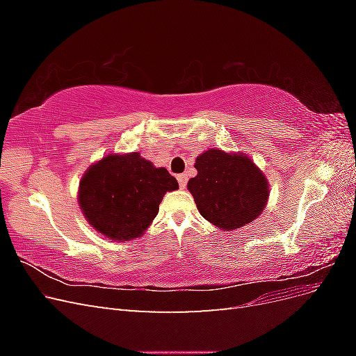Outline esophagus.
I'll list each match as a JSON object with an SVG mask.
<instances>
[{
  "label": "esophagus",
  "mask_w": 356,
  "mask_h": 356,
  "mask_svg": "<svg viewBox=\"0 0 356 356\" xmlns=\"http://www.w3.org/2000/svg\"><path fill=\"white\" fill-rule=\"evenodd\" d=\"M177 179L179 182V187L181 188H186V186H187V175L186 174H179V175H177Z\"/></svg>",
  "instance_id": "1"
}]
</instances>
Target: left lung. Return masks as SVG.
<instances>
[{
  "label": "left lung",
  "mask_w": 356,
  "mask_h": 356,
  "mask_svg": "<svg viewBox=\"0 0 356 356\" xmlns=\"http://www.w3.org/2000/svg\"><path fill=\"white\" fill-rule=\"evenodd\" d=\"M197 175L187 184L204 220L221 230H236L252 222L268 199L263 172L243 153L209 148L197 159Z\"/></svg>",
  "instance_id": "obj_1"
}]
</instances>
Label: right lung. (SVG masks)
Instances as JSON below:
<instances>
[{
  "label": "right lung",
  "instance_id": "add662e5",
  "mask_svg": "<svg viewBox=\"0 0 356 356\" xmlns=\"http://www.w3.org/2000/svg\"><path fill=\"white\" fill-rule=\"evenodd\" d=\"M177 188L166 168H156L139 153L108 154L86 170L79 203L96 232L123 242L143 236L166 191Z\"/></svg>",
  "mask_w": 356,
  "mask_h": 356
}]
</instances>
